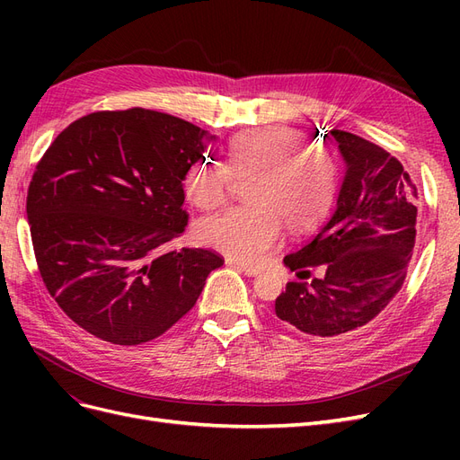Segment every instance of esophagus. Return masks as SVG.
<instances>
[{"instance_id":"esophagus-1","label":"esophagus","mask_w":460,"mask_h":460,"mask_svg":"<svg viewBox=\"0 0 460 460\" xmlns=\"http://www.w3.org/2000/svg\"><path fill=\"white\" fill-rule=\"evenodd\" d=\"M234 267L238 269V270H242L245 276H259V274H261V269H255V267H247V264H242V262H235Z\"/></svg>"}]
</instances>
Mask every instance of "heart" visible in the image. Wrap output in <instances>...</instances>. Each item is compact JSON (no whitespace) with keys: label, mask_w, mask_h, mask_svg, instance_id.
I'll use <instances>...</instances> for the list:
<instances>
[{"label":"heart","mask_w":460,"mask_h":460,"mask_svg":"<svg viewBox=\"0 0 460 460\" xmlns=\"http://www.w3.org/2000/svg\"><path fill=\"white\" fill-rule=\"evenodd\" d=\"M230 169L253 176L249 201L198 222L196 238L234 261L255 264L278 243L284 222L296 232L316 226L336 198L338 164L326 147L307 146L286 127L242 132L228 147ZM230 171L225 163L199 159L184 176L190 203L208 211L225 203Z\"/></svg>","instance_id":"heart-1"}]
</instances>
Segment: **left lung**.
<instances>
[{
  "instance_id": "obj_1",
  "label": "left lung",
  "mask_w": 460,
  "mask_h": 460,
  "mask_svg": "<svg viewBox=\"0 0 460 460\" xmlns=\"http://www.w3.org/2000/svg\"><path fill=\"white\" fill-rule=\"evenodd\" d=\"M345 174L336 208L299 252L284 257L299 280L276 299V316L311 338H338L378 316L405 282L416 238V188L402 164L355 134L332 130ZM327 274L302 280L307 268Z\"/></svg>"
}]
</instances>
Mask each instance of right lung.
Here are the masks:
<instances>
[{
    "label": "right lung",
    "mask_w": 460,
    "mask_h": 460,
    "mask_svg": "<svg viewBox=\"0 0 460 460\" xmlns=\"http://www.w3.org/2000/svg\"><path fill=\"white\" fill-rule=\"evenodd\" d=\"M215 140L157 111H100L66 127L38 163L26 215L41 280L92 336L159 338L222 267L207 249H166L188 225L184 176Z\"/></svg>",
    "instance_id": "right-lung-1"
}]
</instances>
